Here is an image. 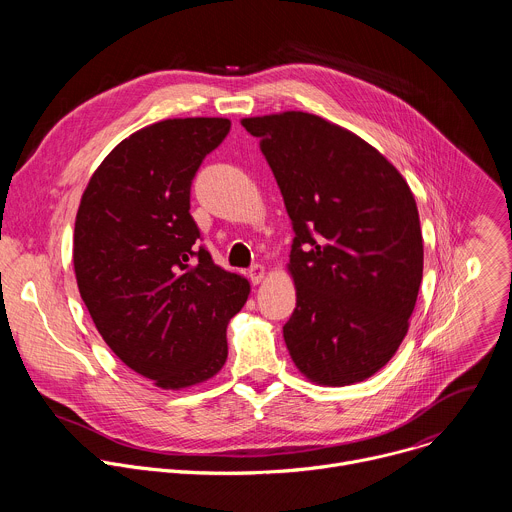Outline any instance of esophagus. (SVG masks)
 Listing matches in <instances>:
<instances>
[{
  "mask_svg": "<svg viewBox=\"0 0 512 512\" xmlns=\"http://www.w3.org/2000/svg\"><path fill=\"white\" fill-rule=\"evenodd\" d=\"M249 277H251V281L257 285V283H261L263 279H265V267L263 265H253L251 269H249Z\"/></svg>",
  "mask_w": 512,
  "mask_h": 512,
  "instance_id": "1",
  "label": "esophagus"
}]
</instances>
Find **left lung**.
Wrapping results in <instances>:
<instances>
[{
    "instance_id": "obj_1",
    "label": "left lung",
    "mask_w": 512,
    "mask_h": 512,
    "mask_svg": "<svg viewBox=\"0 0 512 512\" xmlns=\"http://www.w3.org/2000/svg\"><path fill=\"white\" fill-rule=\"evenodd\" d=\"M294 223L296 310L283 340L298 371L346 387L381 371L409 330L423 237L409 184L371 143L304 111L245 117Z\"/></svg>"
}]
</instances>
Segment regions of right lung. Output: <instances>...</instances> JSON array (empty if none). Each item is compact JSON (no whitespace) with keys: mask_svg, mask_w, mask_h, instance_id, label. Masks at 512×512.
I'll list each match as a JSON object with an SVG mask.
<instances>
[{"mask_svg":"<svg viewBox=\"0 0 512 512\" xmlns=\"http://www.w3.org/2000/svg\"><path fill=\"white\" fill-rule=\"evenodd\" d=\"M231 129L225 117L164 119L121 143L93 172L75 221L81 298L107 346L166 391L212 379L227 326L251 285L196 247L190 186Z\"/></svg>","mask_w":512,"mask_h":512,"instance_id":"right-lung-1","label":"right lung"}]
</instances>
